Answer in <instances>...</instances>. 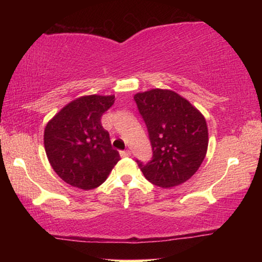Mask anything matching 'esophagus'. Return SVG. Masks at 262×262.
Returning <instances> with one entry per match:
<instances>
[{
	"label": "esophagus",
	"instance_id": "esophagus-1",
	"mask_svg": "<svg viewBox=\"0 0 262 262\" xmlns=\"http://www.w3.org/2000/svg\"><path fill=\"white\" fill-rule=\"evenodd\" d=\"M120 156L121 157L131 156V151H130V150H124V151H120Z\"/></svg>",
	"mask_w": 262,
	"mask_h": 262
}]
</instances>
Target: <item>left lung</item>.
Listing matches in <instances>:
<instances>
[{
	"mask_svg": "<svg viewBox=\"0 0 262 262\" xmlns=\"http://www.w3.org/2000/svg\"><path fill=\"white\" fill-rule=\"evenodd\" d=\"M134 99L152 149L148 163L136 160L145 179L163 188L187 181L206 155L205 118L187 100L167 89L138 93Z\"/></svg>",
	"mask_w": 262,
	"mask_h": 262,
	"instance_id": "obj_1",
	"label": "left lung"
}]
</instances>
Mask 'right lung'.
Returning <instances> with one entry per match:
<instances>
[{
	"label": "right lung",
	"mask_w": 262,
	"mask_h": 262,
	"mask_svg": "<svg viewBox=\"0 0 262 262\" xmlns=\"http://www.w3.org/2000/svg\"><path fill=\"white\" fill-rule=\"evenodd\" d=\"M114 100L113 95L82 96L63 107L46 125V155L67 184L81 189L99 187L120 160L101 125L102 114Z\"/></svg>",
	"instance_id": "obj_1"
}]
</instances>
